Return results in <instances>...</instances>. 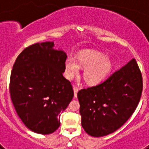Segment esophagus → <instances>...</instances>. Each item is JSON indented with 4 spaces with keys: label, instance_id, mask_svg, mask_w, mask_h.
<instances>
[{
    "label": "esophagus",
    "instance_id": "1",
    "mask_svg": "<svg viewBox=\"0 0 149 149\" xmlns=\"http://www.w3.org/2000/svg\"><path fill=\"white\" fill-rule=\"evenodd\" d=\"M73 89H74V97H75V98H77V92H78V90H79V88L76 86H74Z\"/></svg>",
    "mask_w": 149,
    "mask_h": 149
}]
</instances>
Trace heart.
Masks as SVG:
<instances>
[{
    "mask_svg": "<svg viewBox=\"0 0 149 149\" xmlns=\"http://www.w3.org/2000/svg\"><path fill=\"white\" fill-rule=\"evenodd\" d=\"M79 65L84 68V77L89 84H97L102 81L110 72L111 62L104 54L94 50H86L78 54L76 60L68 57L65 61V74L72 78L80 70Z\"/></svg>",
    "mask_w": 149,
    "mask_h": 149,
    "instance_id": "b5f03b06",
    "label": "heart"
}]
</instances>
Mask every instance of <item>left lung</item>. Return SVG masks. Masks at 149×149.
<instances>
[{
    "mask_svg": "<svg viewBox=\"0 0 149 149\" xmlns=\"http://www.w3.org/2000/svg\"><path fill=\"white\" fill-rule=\"evenodd\" d=\"M143 92V77L133 58L101 84L77 93L81 125L95 137L113 133L136 110Z\"/></svg>",
    "mask_w": 149,
    "mask_h": 149,
    "instance_id": "left-lung-1",
    "label": "left lung"
}]
</instances>
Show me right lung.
I'll list each match as a JSON object with an SVG mask.
<instances>
[{
	"mask_svg": "<svg viewBox=\"0 0 149 149\" xmlns=\"http://www.w3.org/2000/svg\"><path fill=\"white\" fill-rule=\"evenodd\" d=\"M54 42L36 43L18 55L12 69L10 94L15 111L30 131L54 132L60 113L74 96L72 85L63 77L67 56L53 49Z\"/></svg>",
	"mask_w": 149,
	"mask_h": 149,
	"instance_id": "1",
	"label": "right lung"
}]
</instances>
